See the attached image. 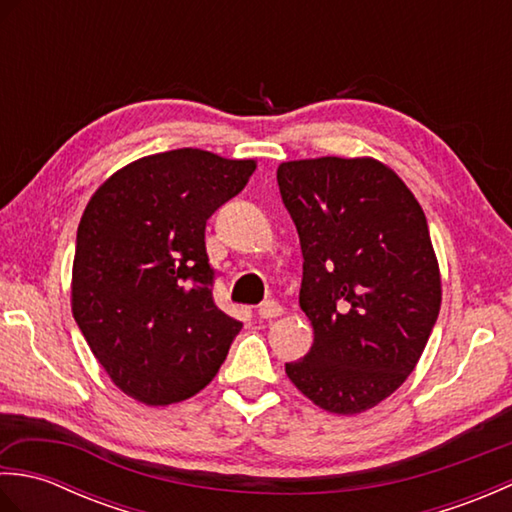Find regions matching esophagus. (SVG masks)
<instances>
[{
  "instance_id": "34e87169",
  "label": "esophagus",
  "mask_w": 512,
  "mask_h": 512,
  "mask_svg": "<svg viewBox=\"0 0 512 512\" xmlns=\"http://www.w3.org/2000/svg\"><path fill=\"white\" fill-rule=\"evenodd\" d=\"M257 314H259V319H277V317H281V314H284V308H281L277 301L270 299V301H264L262 306H259Z\"/></svg>"
}]
</instances>
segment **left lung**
<instances>
[{
    "label": "left lung",
    "instance_id": "1",
    "mask_svg": "<svg viewBox=\"0 0 512 512\" xmlns=\"http://www.w3.org/2000/svg\"><path fill=\"white\" fill-rule=\"evenodd\" d=\"M277 182L299 233V306L314 330L286 374L317 407L363 413L405 383L438 319L427 217L398 173L369 156L281 162Z\"/></svg>",
    "mask_w": 512,
    "mask_h": 512
}]
</instances>
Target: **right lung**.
Segmentation results:
<instances>
[{
  "mask_svg": "<svg viewBox=\"0 0 512 512\" xmlns=\"http://www.w3.org/2000/svg\"><path fill=\"white\" fill-rule=\"evenodd\" d=\"M255 169L204 149L162 151L112 173L85 206L72 314L112 383L147 407L198 394L242 330L213 303L204 228Z\"/></svg>",
  "mask_w": 512,
  "mask_h": 512,
  "instance_id": "1",
  "label": "right lung"
}]
</instances>
